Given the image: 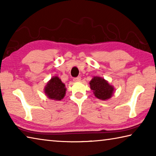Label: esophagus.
Returning <instances> with one entry per match:
<instances>
[{
	"mask_svg": "<svg viewBox=\"0 0 156 156\" xmlns=\"http://www.w3.org/2000/svg\"><path fill=\"white\" fill-rule=\"evenodd\" d=\"M80 80H81V78L80 77V76L73 78V81H74V82H80Z\"/></svg>",
	"mask_w": 156,
	"mask_h": 156,
	"instance_id": "esophagus-1",
	"label": "esophagus"
}]
</instances>
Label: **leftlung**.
I'll list each match as a JSON object with an SVG mask.
<instances>
[{"label":"left lung","mask_w":156,"mask_h":156,"mask_svg":"<svg viewBox=\"0 0 156 156\" xmlns=\"http://www.w3.org/2000/svg\"><path fill=\"white\" fill-rule=\"evenodd\" d=\"M90 88L97 98L106 100L112 96L114 88L107 80L99 76L92 78L89 83Z\"/></svg>","instance_id":"obj_1"}]
</instances>
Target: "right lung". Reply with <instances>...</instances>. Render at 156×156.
Wrapping results in <instances>:
<instances>
[{
  "label": "right lung",
  "instance_id": "1",
  "mask_svg": "<svg viewBox=\"0 0 156 156\" xmlns=\"http://www.w3.org/2000/svg\"><path fill=\"white\" fill-rule=\"evenodd\" d=\"M66 88L65 84L62 83L58 76L51 78L44 88V94L49 99L60 100L65 97Z\"/></svg>",
  "mask_w": 156,
  "mask_h": 156
}]
</instances>
